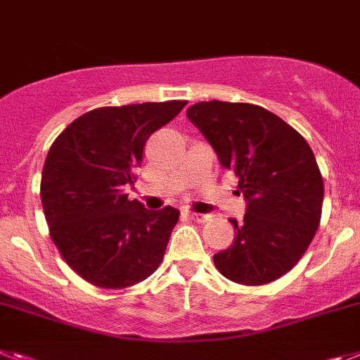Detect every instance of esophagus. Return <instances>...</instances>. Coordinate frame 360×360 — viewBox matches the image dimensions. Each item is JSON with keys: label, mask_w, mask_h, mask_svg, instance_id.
<instances>
[{"label": "esophagus", "mask_w": 360, "mask_h": 360, "mask_svg": "<svg viewBox=\"0 0 360 360\" xmlns=\"http://www.w3.org/2000/svg\"><path fill=\"white\" fill-rule=\"evenodd\" d=\"M186 214H188V217H192L193 221H198V223H206V221L210 219V215L198 214V212H186Z\"/></svg>", "instance_id": "esophagus-1"}]
</instances>
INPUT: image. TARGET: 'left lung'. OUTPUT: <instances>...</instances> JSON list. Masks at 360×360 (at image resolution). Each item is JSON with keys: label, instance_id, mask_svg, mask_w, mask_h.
Returning <instances> with one entry per match:
<instances>
[{"label": "left lung", "instance_id": "obj_1", "mask_svg": "<svg viewBox=\"0 0 360 360\" xmlns=\"http://www.w3.org/2000/svg\"><path fill=\"white\" fill-rule=\"evenodd\" d=\"M186 115L248 201L243 223L232 219L233 245L214 255L215 268L245 286L274 283L304 255L321 223L324 183L310 145L252 103L201 101Z\"/></svg>", "mask_w": 360, "mask_h": 360}]
</instances>
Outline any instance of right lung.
<instances>
[{
	"instance_id": "add662e5",
	"label": "right lung",
	"mask_w": 360,
	"mask_h": 360,
	"mask_svg": "<svg viewBox=\"0 0 360 360\" xmlns=\"http://www.w3.org/2000/svg\"><path fill=\"white\" fill-rule=\"evenodd\" d=\"M186 101L101 106L56 137L41 174L50 239L86 283L121 290L154 274L179 221V210H146L128 199L148 137Z\"/></svg>"
}]
</instances>
